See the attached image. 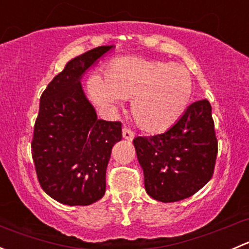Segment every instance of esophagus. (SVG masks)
<instances>
[{"label":"esophagus","instance_id":"1","mask_svg":"<svg viewBox=\"0 0 249 249\" xmlns=\"http://www.w3.org/2000/svg\"><path fill=\"white\" fill-rule=\"evenodd\" d=\"M123 137H124V139L127 140V141H132L135 139V134L131 131V130L124 127V129H123Z\"/></svg>","mask_w":249,"mask_h":249}]
</instances>
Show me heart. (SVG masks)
Segmentation results:
<instances>
[{
    "mask_svg": "<svg viewBox=\"0 0 249 249\" xmlns=\"http://www.w3.org/2000/svg\"><path fill=\"white\" fill-rule=\"evenodd\" d=\"M92 101L113 112L131 99V113L141 129L165 131L182 118L190 104L193 82L184 66L161 60L122 56L105 69V79L89 80Z\"/></svg>",
    "mask_w": 249,
    "mask_h": 249,
    "instance_id": "obj_1",
    "label": "heart"
}]
</instances>
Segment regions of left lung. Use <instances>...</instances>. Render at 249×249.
I'll use <instances>...</instances> for the list:
<instances>
[{"instance_id": "1", "label": "left lung", "mask_w": 249, "mask_h": 249, "mask_svg": "<svg viewBox=\"0 0 249 249\" xmlns=\"http://www.w3.org/2000/svg\"><path fill=\"white\" fill-rule=\"evenodd\" d=\"M147 194L161 202L192 196L212 178L218 152L212 107L190 105L164 134L134 140Z\"/></svg>"}]
</instances>
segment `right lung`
<instances>
[{"label": "right lung", "instance_id": "add662e5", "mask_svg": "<svg viewBox=\"0 0 249 249\" xmlns=\"http://www.w3.org/2000/svg\"><path fill=\"white\" fill-rule=\"evenodd\" d=\"M113 48L97 47L70 60L39 100L32 159L42 189L64 205H91L106 192L107 165L122 140V123L97 119L80 80Z\"/></svg>", "mask_w": 249, "mask_h": 249}]
</instances>
